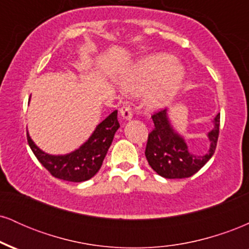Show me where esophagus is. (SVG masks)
Wrapping results in <instances>:
<instances>
[{
	"instance_id": "obj_1",
	"label": "esophagus",
	"mask_w": 249,
	"mask_h": 249,
	"mask_svg": "<svg viewBox=\"0 0 249 249\" xmlns=\"http://www.w3.org/2000/svg\"><path fill=\"white\" fill-rule=\"evenodd\" d=\"M121 116L125 121H130L132 118V108L130 107H123L121 108Z\"/></svg>"
}]
</instances>
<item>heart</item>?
Wrapping results in <instances>:
<instances>
[{"instance_id":"heart-1","label":"heart","mask_w":249,"mask_h":249,"mask_svg":"<svg viewBox=\"0 0 249 249\" xmlns=\"http://www.w3.org/2000/svg\"><path fill=\"white\" fill-rule=\"evenodd\" d=\"M185 71L176 57L167 53H154L145 57L124 77L122 87L133 96L144 93L142 102L150 111L167 107L178 93Z\"/></svg>"}]
</instances>
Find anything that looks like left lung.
<instances>
[{"instance_id":"obj_1","label":"left lung","mask_w":249,"mask_h":249,"mask_svg":"<svg viewBox=\"0 0 249 249\" xmlns=\"http://www.w3.org/2000/svg\"><path fill=\"white\" fill-rule=\"evenodd\" d=\"M154 128L148 133L145 156L150 166L166 179H182L193 176L212 158L219 137L220 113L214 118V127L207 134L210 150L205 154H193L180 134L171 125L167 110L152 116Z\"/></svg>"}]
</instances>
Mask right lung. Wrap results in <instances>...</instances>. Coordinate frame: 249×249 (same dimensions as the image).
Listing matches in <instances>:
<instances>
[{
  "label": "right lung",
  "mask_w": 249,
  "mask_h": 249,
  "mask_svg": "<svg viewBox=\"0 0 249 249\" xmlns=\"http://www.w3.org/2000/svg\"><path fill=\"white\" fill-rule=\"evenodd\" d=\"M118 128L119 123L115 110L97 125L90 138L81 147L61 156L43 152L33 142L29 133H27V139L31 151L51 176L67 181L82 182L98 172Z\"/></svg>",
  "instance_id": "obj_1"
}]
</instances>
